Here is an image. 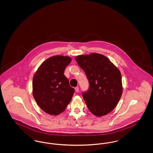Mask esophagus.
<instances>
[{
    "label": "esophagus",
    "instance_id": "34e87169",
    "mask_svg": "<svg viewBox=\"0 0 153 153\" xmlns=\"http://www.w3.org/2000/svg\"><path fill=\"white\" fill-rule=\"evenodd\" d=\"M74 89H75V91H76V92H78L79 91V87H75L74 88Z\"/></svg>",
    "mask_w": 153,
    "mask_h": 153
}]
</instances>
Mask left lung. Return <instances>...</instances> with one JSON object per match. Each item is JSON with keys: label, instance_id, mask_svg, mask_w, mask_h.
Segmentation results:
<instances>
[{"label": "left lung", "instance_id": "left-lung-1", "mask_svg": "<svg viewBox=\"0 0 153 153\" xmlns=\"http://www.w3.org/2000/svg\"><path fill=\"white\" fill-rule=\"evenodd\" d=\"M75 59L89 83L88 90L82 94L88 109L97 117L108 114L115 108L122 95L119 70L108 58L96 53L77 56Z\"/></svg>", "mask_w": 153, "mask_h": 153}]
</instances>
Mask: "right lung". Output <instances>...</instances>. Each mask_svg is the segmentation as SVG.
Wrapping results in <instances>:
<instances>
[{"mask_svg": "<svg viewBox=\"0 0 153 153\" xmlns=\"http://www.w3.org/2000/svg\"><path fill=\"white\" fill-rule=\"evenodd\" d=\"M71 61L68 56H53L45 60L34 75L33 97L39 107L49 115L60 114L72 100L74 89L64 74Z\"/></svg>", "mask_w": 153, "mask_h": 153, "instance_id": "obj_1", "label": "right lung"}]
</instances>
